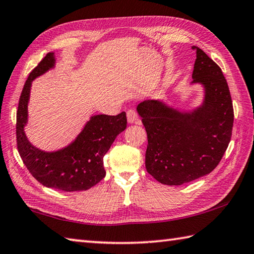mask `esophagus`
Instances as JSON below:
<instances>
[{"instance_id": "esophagus-1", "label": "esophagus", "mask_w": 254, "mask_h": 254, "mask_svg": "<svg viewBox=\"0 0 254 254\" xmlns=\"http://www.w3.org/2000/svg\"><path fill=\"white\" fill-rule=\"evenodd\" d=\"M127 122L128 123H136V124H139V118H138V115L137 112L135 110L133 109H130L127 111Z\"/></svg>"}]
</instances>
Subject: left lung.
<instances>
[{
    "label": "left lung",
    "instance_id": "obj_1",
    "mask_svg": "<svg viewBox=\"0 0 254 254\" xmlns=\"http://www.w3.org/2000/svg\"><path fill=\"white\" fill-rule=\"evenodd\" d=\"M192 50L196 51L193 83L204 85L203 106L192 113L153 100L137 106L147 133L146 170L167 186H181L212 172L233 133V100L222 68L198 47Z\"/></svg>",
    "mask_w": 254,
    "mask_h": 254
}]
</instances>
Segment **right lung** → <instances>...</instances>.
<instances>
[{
	"label": "right lung",
	"mask_w": 254,
	"mask_h": 254,
	"mask_svg": "<svg viewBox=\"0 0 254 254\" xmlns=\"http://www.w3.org/2000/svg\"><path fill=\"white\" fill-rule=\"evenodd\" d=\"M53 65V53H47L29 73L21 90L16 113L17 149L27 169L42 186L66 192L88 190L105 178L104 156L118 134L126 130L127 115L123 111L118 116L93 117L75 142L59 152L45 153L32 146L24 133L30 85Z\"/></svg>",
	"instance_id": "right-lung-1"
}]
</instances>
